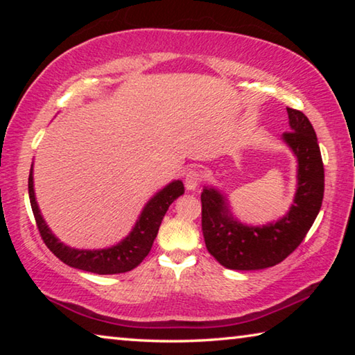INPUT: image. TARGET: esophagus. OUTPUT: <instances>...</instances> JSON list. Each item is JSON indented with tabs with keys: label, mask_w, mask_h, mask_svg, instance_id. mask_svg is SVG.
<instances>
[{
	"label": "esophagus",
	"mask_w": 355,
	"mask_h": 355,
	"mask_svg": "<svg viewBox=\"0 0 355 355\" xmlns=\"http://www.w3.org/2000/svg\"><path fill=\"white\" fill-rule=\"evenodd\" d=\"M200 183V172L191 169L184 175V186L188 191H194Z\"/></svg>",
	"instance_id": "esophagus-1"
}]
</instances>
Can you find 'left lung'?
<instances>
[{
    "label": "left lung",
    "mask_w": 355,
    "mask_h": 355,
    "mask_svg": "<svg viewBox=\"0 0 355 355\" xmlns=\"http://www.w3.org/2000/svg\"><path fill=\"white\" fill-rule=\"evenodd\" d=\"M291 131L282 139L297 158V189L290 211L266 225L241 224L233 218L225 196L205 186L202 200V232L209 254L222 266L257 271L284 261L304 241L321 209L324 166L318 137L304 112L286 107Z\"/></svg>",
    "instance_id": "left-lung-1"
}]
</instances>
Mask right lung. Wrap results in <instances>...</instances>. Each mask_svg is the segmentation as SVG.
Returning a JSON list of instances; mask_svg holds the SVG:
<instances>
[{
    "label": "right lung",
    "mask_w": 355,
    "mask_h": 355,
    "mask_svg": "<svg viewBox=\"0 0 355 355\" xmlns=\"http://www.w3.org/2000/svg\"><path fill=\"white\" fill-rule=\"evenodd\" d=\"M28 192L29 202L35 218V224L40 232V236L46 244V248L55 254L62 263L69 264L71 268L81 269V271L94 272V274H122L128 272L136 266H139L141 261L148 255L152 249L156 235H158L161 220L172 202L178 199L184 192V186L182 180H173L166 188L161 189L147 202L144 207L139 219L136 220V225L130 235L122 239L119 244L107 249L97 250H80L65 245L64 243L53 235V232L48 228L45 219L42 218L37 202L34 194V177L33 166L29 171L28 178Z\"/></svg>",
    "instance_id": "obj_1"
}]
</instances>
